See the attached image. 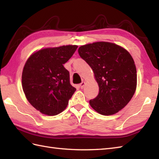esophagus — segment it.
Returning <instances> with one entry per match:
<instances>
[{
  "mask_svg": "<svg viewBox=\"0 0 159 159\" xmlns=\"http://www.w3.org/2000/svg\"><path fill=\"white\" fill-rule=\"evenodd\" d=\"M85 82H82V83H80V85H79V86H80V88L83 89V87H84V86H85Z\"/></svg>",
  "mask_w": 159,
  "mask_h": 159,
  "instance_id": "obj_1",
  "label": "esophagus"
}]
</instances>
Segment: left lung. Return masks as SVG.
Instances as JSON below:
<instances>
[{
    "label": "left lung",
    "instance_id": "1",
    "mask_svg": "<svg viewBox=\"0 0 159 159\" xmlns=\"http://www.w3.org/2000/svg\"><path fill=\"white\" fill-rule=\"evenodd\" d=\"M79 54L92 67L99 93L89 100L93 109L104 116L115 114L129 102L137 87V70L126 50L110 42L80 46Z\"/></svg>",
    "mask_w": 159,
    "mask_h": 159
}]
</instances>
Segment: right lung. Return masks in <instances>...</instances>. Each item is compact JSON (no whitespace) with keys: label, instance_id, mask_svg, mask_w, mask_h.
Returning <instances> with one entry per match:
<instances>
[{"label":"right lung","instance_id":"obj_1","mask_svg":"<svg viewBox=\"0 0 159 159\" xmlns=\"http://www.w3.org/2000/svg\"><path fill=\"white\" fill-rule=\"evenodd\" d=\"M76 45L40 50L29 57L24 67L22 89L28 101L40 112L56 116L67 107L76 88L63 66L75 52Z\"/></svg>","mask_w":159,"mask_h":159}]
</instances>
